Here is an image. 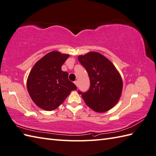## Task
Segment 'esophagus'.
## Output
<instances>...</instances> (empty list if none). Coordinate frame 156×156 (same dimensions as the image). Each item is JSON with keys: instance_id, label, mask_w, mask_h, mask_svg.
<instances>
[{"instance_id": "1", "label": "esophagus", "mask_w": 156, "mask_h": 156, "mask_svg": "<svg viewBox=\"0 0 156 156\" xmlns=\"http://www.w3.org/2000/svg\"><path fill=\"white\" fill-rule=\"evenodd\" d=\"M74 84H76V87H78V82L77 80H76V81H75V82H74Z\"/></svg>"}]
</instances>
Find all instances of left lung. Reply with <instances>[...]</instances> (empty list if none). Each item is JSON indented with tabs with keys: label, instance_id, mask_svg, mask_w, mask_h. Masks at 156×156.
<instances>
[{
	"label": "left lung",
	"instance_id": "1",
	"mask_svg": "<svg viewBox=\"0 0 156 156\" xmlns=\"http://www.w3.org/2000/svg\"><path fill=\"white\" fill-rule=\"evenodd\" d=\"M78 61L87 71L90 86L88 91L78 92L85 103L97 112L108 111L121 97L122 81L120 74L104 55L92 51L78 56Z\"/></svg>",
	"mask_w": 156,
	"mask_h": 156
}]
</instances>
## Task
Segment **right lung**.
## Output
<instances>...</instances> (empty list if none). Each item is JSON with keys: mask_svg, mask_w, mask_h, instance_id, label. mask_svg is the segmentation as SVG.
<instances>
[{"mask_svg": "<svg viewBox=\"0 0 156 156\" xmlns=\"http://www.w3.org/2000/svg\"><path fill=\"white\" fill-rule=\"evenodd\" d=\"M69 57L54 51L36 63L29 73L27 82L28 92L37 107L45 111L58 108L70 92L77 89L68 80V73L62 66Z\"/></svg>", "mask_w": 156, "mask_h": 156, "instance_id": "obj_1", "label": "right lung"}]
</instances>
